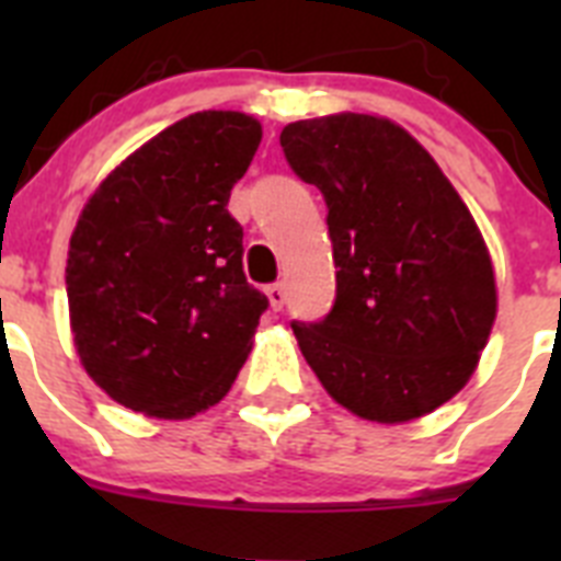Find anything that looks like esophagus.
I'll return each mask as SVG.
<instances>
[{"label":"esophagus","mask_w":561,"mask_h":561,"mask_svg":"<svg viewBox=\"0 0 561 561\" xmlns=\"http://www.w3.org/2000/svg\"><path fill=\"white\" fill-rule=\"evenodd\" d=\"M266 297H270V306H272V309H275V311L284 309V304H286L284 284H272V286H266Z\"/></svg>","instance_id":"obj_1"}]
</instances>
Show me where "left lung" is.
<instances>
[{
  "label": "left lung",
  "mask_w": 561,
  "mask_h": 561,
  "mask_svg": "<svg viewBox=\"0 0 561 561\" xmlns=\"http://www.w3.org/2000/svg\"><path fill=\"white\" fill-rule=\"evenodd\" d=\"M286 162L323 193L336 300L291 323L331 399L359 419L433 413L474 374L497 317L492 257L427 148L374 114H329L280 131Z\"/></svg>",
  "instance_id": "left-lung-1"
}]
</instances>
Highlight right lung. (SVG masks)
Returning a JSON list of instances; mask_svg holds the SVG:
<instances>
[{"label": "right lung", "instance_id": "1", "mask_svg": "<svg viewBox=\"0 0 561 561\" xmlns=\"http://www.w3.org/2000/svg\"><path fill=\"white\" fill-rule=\"evenodd\" d=\"M261 123L196 112L108 173L69 238V323L81 365L117 404L191 419L219 404L270 300L247 284L227 210Z\"/></svg>", "mask_w": 561, "mask_h": 561}]
</instances>
